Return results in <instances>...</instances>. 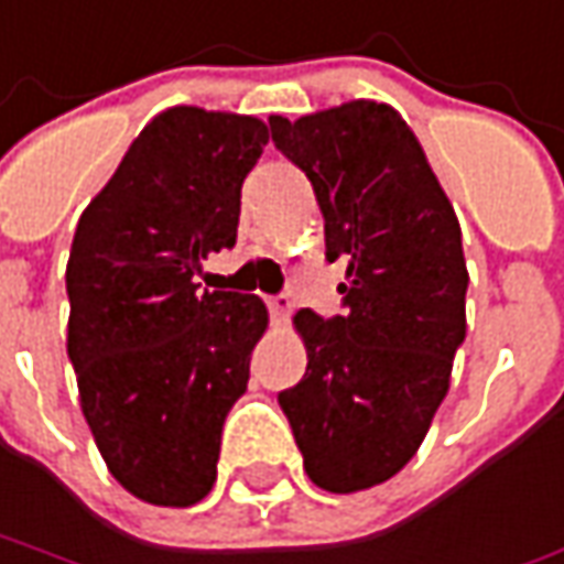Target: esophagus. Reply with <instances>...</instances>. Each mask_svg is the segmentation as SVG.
<instances>
[{
  "label": "esophagus",
  "instance_id": "esophagus-1",
  "mask_svg": "<svg viewBox=\"0 0 564 564\" xmlns=\"http://www.w3.org/2000/svg\"><path fill=\"white\" fill-rule=\"evenodd\" d=\"M267 307H270V313L282 323V319H289V313L294 304H291L289 294H273V297H267Z\"/></svg>",
  "mask_w": 564,
  "mask_h": 564
}]
</instances>
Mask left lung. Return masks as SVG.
<instances>
[{"label": "left lung", "instance_id": "left-lung-1", "mask_svg": "<svg viewBox=\"0 0 564 564\" xmlns=\"http://www.w3.org/2000/svg\"><path fill=\"white\" fill-rule=\"evenodd\" d=\"M275 149L307 173L341 260L344 316L297 310L307 372L279 394L310 481L357 494L415 456L466 341L468 270L453 204L391 105L357 98L270 117Z\"/></svg>", "mask_w": 564, "mask_h": 564}]
</instances>
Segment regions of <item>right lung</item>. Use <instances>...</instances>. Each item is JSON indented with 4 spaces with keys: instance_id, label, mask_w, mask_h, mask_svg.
<instances>
[{
    "instance_id": "1",
    "label": "right lung",
    "mask_w": 564,
    "mask_h": 564,
    "mask_svg": "<svg viewBox=\"0 0 564 564\" xmlns=\"http://www.w3.org/2000/svg\"><path fill=\"white\" fill-rule=\"evenodd\" d=\"M270 142L248 115L167 108L83 210L67 260V357L108 471L151 506H195L217 481L223 422L248 388L270 313L202 291L236 245L241 183Z\"/></svg>"
}]
</instances>
